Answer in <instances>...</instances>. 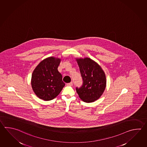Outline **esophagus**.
<instances>
[{
	"label": "esophagus",
	"mask_w": 147,
	"mask_h": 147,
	"mask_svg": "<svg viewBox=\"0 0 147 147\" xmlns=\"http://www.w3.org/2000/svg\"><path fill=\"white\" fill-rule=\"evenodd\" d=\"M66 85L67 86H72L73 85V83L71 82V83H67Z\"/></svg>",
	"instance_id": "obj_1"
}]
</instances>
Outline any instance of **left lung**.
Returning <instances> with one entry per match:
<instances>
[{"label": "left lung", "instance_id": "1", "mask_svg": "<svg viewBox=\"0 0 147 147\" xmlns=\"http://www.w3.org/2000/svg\"><path fill=\"white\" fill-rule=\"evenodd\" d=\"M83 80V85L76 87L79 97L83 102H92L100 98L106 86L105 72L98 63L89 57L76 58Z\"/></svg>", "mask_w": 147, "mask_h": 147}]
</instances>
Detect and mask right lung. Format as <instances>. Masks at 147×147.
<instances>
[{
    "mask_svg": "<svg viewBox=\"0 0 147 147\" xmlns=\"http://www.w3.org/2000/svg\"><path fill=\"white\" fill-rule=\"evenodd\" d=\"M61 61L58 57H47L34 69L31 80V86L39 98L45 101L54 99L65 86L62 76L57 70Z\"/></svg>",
    "mask_w": 147,
    "mask_h": 147,
    "instance_id": "right-lung-1",
    "label": "right lung"
}]
</instances>
